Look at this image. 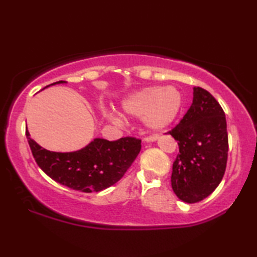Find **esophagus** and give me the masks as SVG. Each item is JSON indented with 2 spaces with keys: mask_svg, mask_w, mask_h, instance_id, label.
<instances>
[{
  "mask_svg": "<svg viewBox=\"0 0 257 257\" xmlns=\"http://www.w3.org/2000/svg\"><path fill=\"white\" fill-rule=\"evenodd\" d=\"M158 136H149V137H146V138H144V142H146V143H153V142H155V141H158Z\"/></svg>",
  "mask_w": 257,
  "mask_h": 257,
  "instance_id": "34e87169",
  "label": "esophagus"
}]
</instances>
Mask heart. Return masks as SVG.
<instances>
[{
    "instance_id": "b5f03b06",
    "label": "heart",
    "mask_w": 257,
    "mask_h": 257,
    "mask_svg": "<svg viewBox=\"0 0 257 257\" xmlns=\"http://www.w3.org/2000/svg\"><path fill=\"white\" fill-rule=\"evenodd\" d=\"M121 107L129 115L142 116L147 128L159 132L175 122L181 111L182 96L172 86L146 87L124 97ZM107 116L112 122L120 123L116 113H110Z\"/></svg>"
}]
</instances>
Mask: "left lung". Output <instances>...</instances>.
I'll return each instance as SVG.
<instances>
[{"instance_id":"obj_1","label":"left lung","mask_w":257,"mask_h":257,"mask_svg":"<svg viewBox=\"0 0 257 257\" xmlns=\"http://www.w3.org/2000/svg\"><path fill=\"white\" fill-rule=\"evenodd\" d=\"M168 135L179 145L171 175L177 197L189 204L206 198L219 186L227 167L228 133L222 107L207 90L194 87L189 110Z\"/></svg>"}]
</instances>
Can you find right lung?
Returning a JSON list of instances; mask_svg holds the SVG:
<instances>
[{"mask_svg": "<svg viewBox=\"0 0 257 257\" xmlns=\"http://www.w3.org/2000/svg\"><path fill=\"white\" fill-rule=\"evenodd\" d=\"M66 82L60 80L46 87ZM26 136L35 161L47 176L61 185L84 193L101 191L118 182L142 149V141L132 137L114 142L94 138L81 150L61 153L43 149L30 138L28 128Z\"/></svg>", "mask_w": 257, "mask_h": 257, "instance_id": "1", "label": "right lung"}]
</instances>
